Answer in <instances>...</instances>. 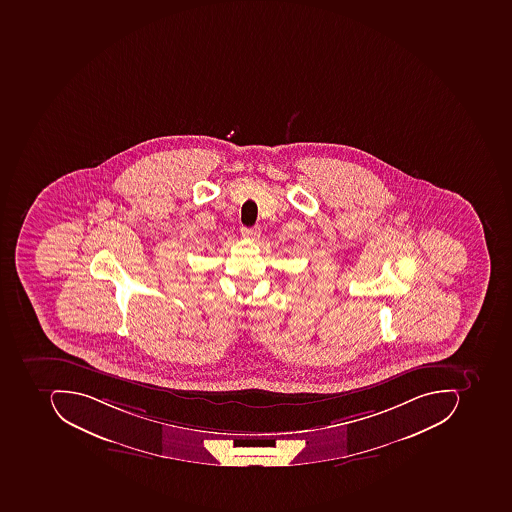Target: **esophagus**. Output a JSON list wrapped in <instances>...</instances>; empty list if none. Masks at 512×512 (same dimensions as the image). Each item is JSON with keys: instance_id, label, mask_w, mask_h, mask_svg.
Wrapping results in <instances>:
<instances>
[{"instance_id": "1", "label": "esophagus", "mask_w": 512, "mask_h": 512, "mask_svg": "<svg viewBox=\"0 0 512 512\" xmlns=\"http://www.w3.org/2000/svg\"><path fill=\"white\" fill-rule=\"evenodd\" d=\"M241 235L249 240H257L260 237V228L254 226V228H241Z\"/></svg>"}]
</instances>
